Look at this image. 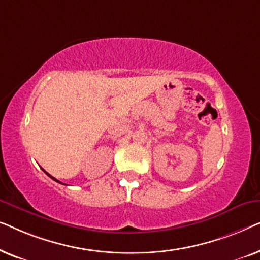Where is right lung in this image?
Returning <instances> with one entry per match:
<instances>
[{
  "label": "right lung",
  "mask_w": 260,
  "mask_h": 260,
  "mask_svg": "<svg viewBox=\"0 0 260 260\" xmlns=\"http://www.w3.org/2000/svg\"><path fill=\"white\" fill-rule=\"evenodd\" d=\"M44 172H45V170H44ZM45 173H46V172H45ZM46 174H47V175H48L49 177H51V179H53V180H54V181H56V182L61 183V182H60V181H58V180H56V179H54V177H53V176H51V175H49V174H48V173H46Z\"/></svg>",
  "instance_id": "1"
}]
</instances>
